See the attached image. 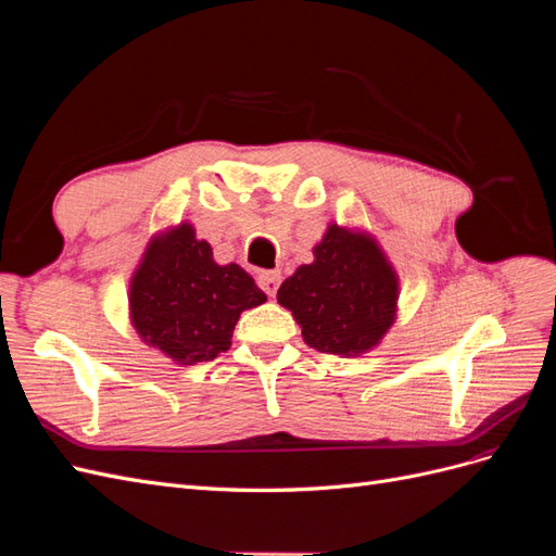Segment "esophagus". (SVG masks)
Masks as SVG:
<instances>
[{"label":"esophagus","instance_id":"1","mask_svg":"<svg viewBox=\"0 0 556 556\" xmlns=\"http://www.w3.org/2000/svg\"><path fill=\"white\" fill-rule=\"evenodd\" d=\"M257 282H260V288L268 296H274L278 292V288H280V271H260L257 274Z\"/></svg>","mask_w":556,"mask_h":556}]
</instances>
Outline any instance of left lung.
I'll use <instances>...</instances> for the list:
<instances>
[{
  "label": "left lung",
  "mask_w": 556,
  "mask_h": 556,
  "mask_svg": "<svg viewBox=\"0 0 556 556\" xmlns=\"http://www.w3.org/2000/svg\"><path fill=\"white\" fill-rule=\"evenodd\" d=\"M315 262L280 285L304 341L329 355H359L378 345L394 323L399 282L376 241L329 225Z\"/></svg>",
  "instance_id": "1"
}]
</instances>
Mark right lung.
Instances as JSON below:
<instances>
[{"label": "right lung", "instance_id": "obj_1", "mask_svg": "<svg viewBox=\"0 0 556 556\" xmlns=\"http://www.w3.org/2000/svg\"><path fill=\"white\" fill-rule=\"evenodd\" d=\"M129 292L141 339L178 364L211 362L229 350L241 313L266 301L239 264H215L190 225L148 245Z\"/></svg>", "mask_w": 556, "mask_h": 556}]
</instances>
